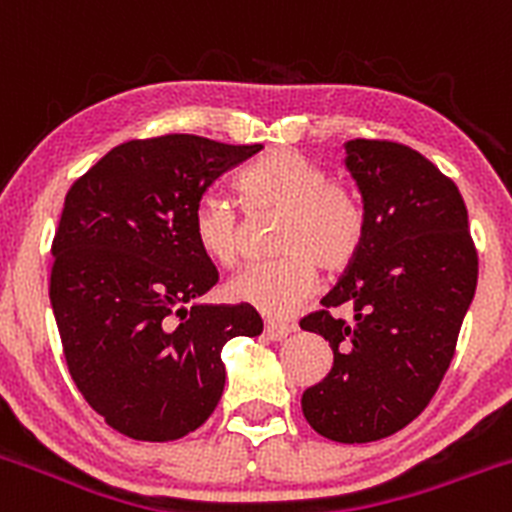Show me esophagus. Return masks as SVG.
<instances>
[{"instance_id": "esophagus-1", "label": "esophagus", "mask_w": 512, "mask_h": 512, "mask_svg": "<svg viewBox=\"0 0 512 512\" xmlns=\"http://www.w3.org/2000/svg\"><path fill=\"white\" fill-rule=\"evenodd\" d=\"M293 331H296V326H293V323L266 321V338H268V341H283V338L291 336Z\"/></svg>"}]
</instances>
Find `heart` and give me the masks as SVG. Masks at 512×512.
Masks as SVG:
<instances>
[{"label":"heart","instance_id":"heart-1","mask_svg":"<svg viewBox=\"0 0 512 512\" xmlns=\"http://www.w3.org/2000/svg\"><path fill=\"white\" fill-rule=\"evenodd\" d=\"M236 196L246 211H281V258L251 263L229 283L231 298L273 318L296 311L326 271L351 266L366 239V209L356 194L331 184L326 171L296 151L261 156L236 176ZM194 241L209 261L234 266L239 258V216L226 199L204 196L191 214Z\"/></svg>","mask_w":512,"mask_h":512}]
</instances>
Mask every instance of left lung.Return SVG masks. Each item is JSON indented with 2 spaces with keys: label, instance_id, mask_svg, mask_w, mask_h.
I'll return each mask as SVG.
<instances>
[{
  "label": "left lung",
  "instance_id": "1",
  "mask_svg": "<svg viewBox=\"0 0 512 512\" xmlns=\"http://www.w3.org/2000/svg\"><path fill=\"white\" fill-rule=\"evenodd\" d=\"M366 239L303 331L331 343L333 368L301 408L323 438L371 443L406 428L438 391L478 283L458 186L396 141H346ZM352 308L351 319L332 313Z\"/></svg>",
  "mask_w": 512,
  "mask_h": 512
}]
</instances>
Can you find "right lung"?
Instances as JSON below:
<instances>
[{
  "mask_svg": "<svg viewBox=\"0 0 512 512\" xmlns=\"http://www.w3.org/2000/svg\"><path fill=\"white\" fill-rule=\"evenodd\" d=\"M261 144L166 134L114 146L64 199L49 298L69 373L91 408L134 440L184 438L219 406L221 348L258 336L249 303H199L219 271L191 214Z\"/></svg>",
  "mask_w": 512,
  "mask_h": 512,
  "instance_id": "1",
  "label": "right lung"
}]
</instances>
